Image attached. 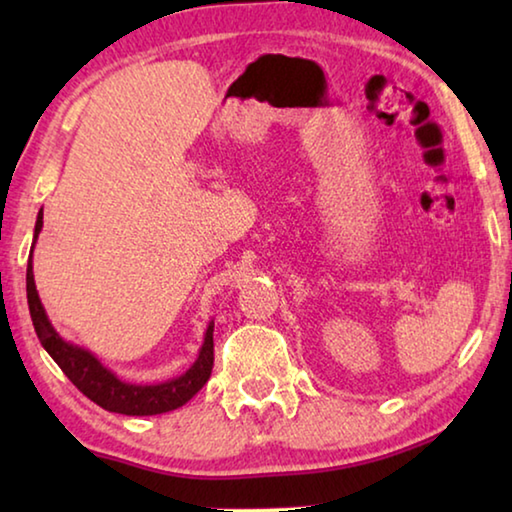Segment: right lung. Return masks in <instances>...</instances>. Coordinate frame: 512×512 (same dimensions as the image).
I'll return each mask as SVG.
<instances>
[{
    "label": "right lung",
    "mask_w": 512,
    "mask_h": 512,
    "mask_svg": "<svg viewBox=\"0 0 512 512\" xmlns=\"http://www.w3.org/2000/svg\"><path fill=\"white\" fill-rule=\"evenodd\" d=\"M40 228H42V212L38 214V221H36V237ZM27 298H29L33 327H36V334L42 343V348L51 354V359L58 363L60 370L69 377V381H72V384L79 388L85 397H90L94 404H99L101 409L112 411V413H124V415L167 413L192 400L212 375L214 325L207 327L201 354H198L196 363L185 372V375H180L178 379L164 381V384H158V386H135V384H124V381H119L110 370L103 368L88 350L76 348V345H69L60 339L56 329L51 327L45 309H42V302L38 298L36 282H33L31 259L27 266Z\"/></svg>",
    "instance_id": "obj_1"
}]
</instances>
